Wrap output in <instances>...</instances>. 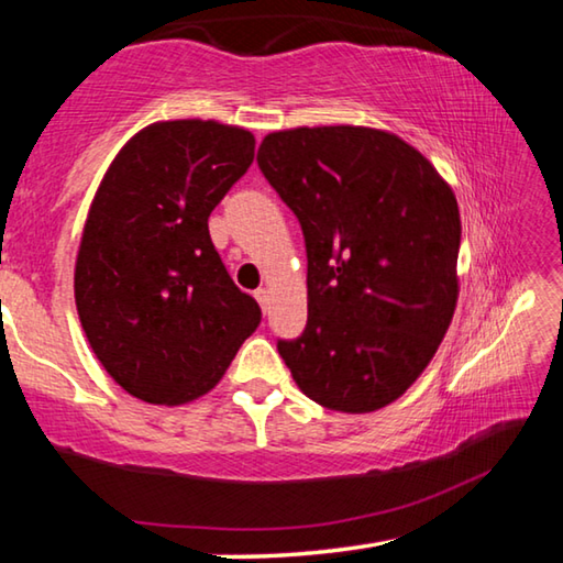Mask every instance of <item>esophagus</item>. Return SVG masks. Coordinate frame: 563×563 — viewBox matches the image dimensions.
<instances>
[{"label":"esophagus","instance_id":"34e87169","mask_svg":"<svg viewBox=\"0 0 563 563\" xmlns=\"http://www.w3.org/2000/svg\"><path fill=\"white\" fill-rule=\"evenodd\" d=\"M253 295H255V300L261 302V308H263V310H268V302H271V290H268V288H258V290H255Z\"/></svg>","mask_w":563,"mask_h":563}]
</instances>
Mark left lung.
I'll use <instances>...</instances> for the list:
<instances>
[{"label":"left lung","instance_id":"8db88e82","mask_svg":"<svg viewBox=\"0 0 563 563\" xmlns=\"http://www.w3.org/2000/svg\"><path fill=\"white\" fill-rule=\"evenodd\" d=\"M258 168L298 218L308 322L278 352L312 402L375 412L430 365L456 308L460 208L417 148L365 126L275 131Z\"/></svg>","mask_w":563,"mask_h":563}]
</instances>
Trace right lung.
Returning a JSON list of instances; mask_svg holds the SVG:
<instances>
[{"mask_svg": "<svg viewBox=\"0 0 563 563\" xmlns=\"http://www.w3.org/2000/svg\"><path fill=\"white\" fill-rule=\"evenodd\" d=\"M253 154L245 129L151 123L97 190L76 258V310L107 373L144 402L206 395L261 325L258 302L231 280L208 233Z\"/></svg>", "mask_w": 563, "mask_h": 563, "instance_id": "obj_1", "label": "right lung"}]
</instances>
